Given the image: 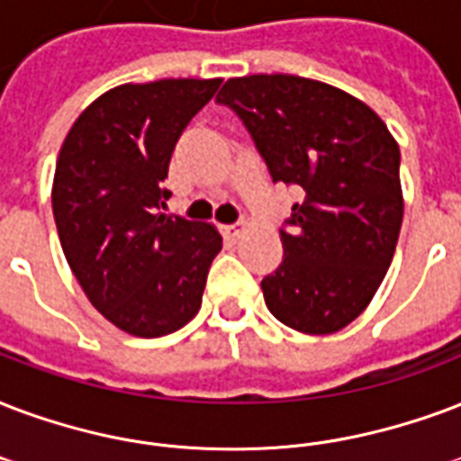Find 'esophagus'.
<instances>
[{
  "mask_svg": "<svg viewBox=\"0 0 461 461\" xmlns=\"http://www.w3.org/2000/svg\"><path fill=\"white\" fill-rule=\"evenodd\" d=\"M246 227H249V224L241 220V222H237V224H227V227H224V231H227L231 239H237V237H241V234H244Z\"/></svg>",
  "mask_w": 461,
  "mask_h": 461,
  "instance_id": "obj_1",
  "label": "esophagus"
}]
</instances>
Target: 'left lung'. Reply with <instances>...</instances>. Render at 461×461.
Segmentation results:
<instances>
[{
  "label": "left lung",
  "mask_w": 461,
  "mask_h": 461,
  "mask_svg": "<svg viewBox=\"0 0 461 461\" xmlns=\"http://www.w3.org/2000/svg\"><path fill=\"white\" fill-rule=\"evenodd\" d=\"M217 104L241 118L273 184L302 195L280 230L283 263L261 280L266 307L294 331H340L394 258L403 220L396 140L360 98L304 77H234Z\"/></svg>",
  "instance_id": "left-lung-1"
}]
</instances>
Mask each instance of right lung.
Here are the masks:
<instances>
[{
	"label": "right lung",
	"instance_id": "right-lung-1",
	"mask_svg": "<svg viewBox=\"0 0 461 461\" xmlns=\"http://www.w3.org/2000/svg\"><path fill=\"white\" fill-rule=\"evenodd\" d=\"M222 79H159L105 91L59 149L52 215L84 294L121 331L157 339L198 314L212 224L164 215L161 185L178 137Z\"/></svg>",
	"mask_w": 461,
	"mask_h": 461
}]
</instances>
